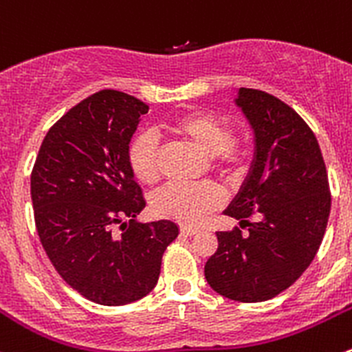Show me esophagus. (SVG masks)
I'll use <instances>...</instances> for the list:
<instances>
[{
  "mask_svg": "<svg viewBox=\"0 0 352 352\" xmlns=\"http://www.w3.org/2000/svg\"><path fill=\"white\" fill-rule=\"evenodd\" d=\"M198 232V229H195V228H186V226H181V234H184V236H193V234H197Z\"/></svg>",
  "mask_w": 352,
  "mask_h": 352,
  "instance_id": "1",
  "label": "esophagus"
}]
</instances>
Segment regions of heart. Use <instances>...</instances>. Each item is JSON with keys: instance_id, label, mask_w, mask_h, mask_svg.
<instances>
[{"instance_id": "obj_1", "label": "heart", "mask_w": 352, "mask_h": 352, "mask_svg": "<svg viewBox=\"0 0 352 352\" xmlns=\"http://www.w3.org/2000/svg\"><path fill=\"white\" fill-rule=\"evenodd\" d=\"M173 137L190 142L204 155L212 159V169L229 177L245 166L248 151L232 140V128L228 120L204 111L181 114L164 124ZM128 164L140 183L154 184L161 177L157 142L151 135H138L128 147ZM219 193L208 184L179 186L169 184L152 197L151 207L157 217L171 219L186 226H195L219 205Z\"/></svg>"}]
</instances>
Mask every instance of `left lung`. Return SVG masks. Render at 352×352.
I'll use <instances>...</instances> for the list:
<instances>
[{
	"label": "left lung",
	"instance_id": "1",
	"mask_svg": "<svg viewBox=\"0 0 352 352\" xmlns=\"http://www.w3.org/2000/svg\"><path fill=\"white\" fill-rule=\"evenodd\" d=\"M234 94L253 131V161L224 214L248 232H215L205 279L224 298L258 302L287 289L315 258L329 222V177L316 137L294 109L262 90Z\"/></svg>",
	"mask_w": 352,
	"mask_h": 352
}]
</instances>
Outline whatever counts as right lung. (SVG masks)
<instances>
[{"label": "right lung", "mask_w": 352, "mask_h": 352, "mask_svg": "<svg viewBox=\"0 0 352 352\" xmlns=\"http://www.w3.org/2000/svg\"><path fill=\"white\" fill-rule=\"evenodd\" d=\"M147 111L118 90L87 97L47 131L30 176L43 248L63 280L97 305H128L151 293L179 234L173 221H137L145 200L128 147ZM120 221L124 231L116 233Z\"/></svg>", "instance_id": "add662e5"}]
</instances>
